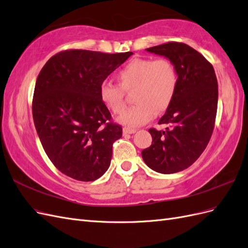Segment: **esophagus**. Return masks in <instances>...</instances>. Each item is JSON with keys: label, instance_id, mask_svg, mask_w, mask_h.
Masks as SVG:
<instances>
[{"label": "esophagus", "instance_id": "obj_1", "mask_svg": "<svg viewBox=\"0 0 248 248\" xmlns=\"http://www.w3.org/2000/svg\"><path fill=\"white\" fill-rule=\"evenodd\" d=\"M137 130L136 129H131V128H125L123 129V136H127V134H132V133H136Z\"/></svg>", "mask_w": 248, "mask_h": 248}]
</instances>
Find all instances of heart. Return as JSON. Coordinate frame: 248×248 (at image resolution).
Segmentation results:
<instances>
[{
  "instance_id": "heart-1",
  "label": "heart",
  "mask_w": 248,
  "mask_h": 248,
  "mask_svg": "<svg viewBox=\"0 0 248 248\" xmlns=\"http://www.w3.org/2000/svg\"><path fill=\"white\" fill-rule=\"evenodd\" d=\"M120 86L104 82L100 87V99L115 114L125 108L126 92L134 90L137 102L118 117V122L127 128H136L152 120L156 111L166 110L176 95L178 73L167 59H133L119 72Z\"/></svg>"
}]
</instances>
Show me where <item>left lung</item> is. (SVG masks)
Instances as JSON below:
<instances>
[{"mask_svg":"<svg viewBox=\"0 0 248 248\" xmlns=\"http://www.w3.org/2000/svg\"><path fill=\"white\" fill-rule=\"evenodd\" d=\"M146 50L170 60L178 73V88L158 122L168 127L149 129L152 145L142 150L141 157L153 170L174 174L190 167L211 139L218 85L213 66L185 43L169 42Z\"/></svg>","mask_w":248,"mask_h":248,"instance_id":"left-lung-1","label":"left lung"}]
</instances>
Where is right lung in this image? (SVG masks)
<instances>
[{
  "mask_svg": "<svg viewBox=\"0 0 248 248\" xmlns=\"http://www.w3.org/2000/svg\"><path fill=\"white\" fill-rule=\"evenodd\" d=\"M131 55L70 49L58 52L41 69L32 106L35 128L48 158L66 176L94 181L109 168L122 127L110 123L99 91Z\"/></svg>",
  "mask_w": 248,
  "mask_h": 248,
  "instance_id": "right-lung-1",
  "label": "right lung"
}]
</instances>
